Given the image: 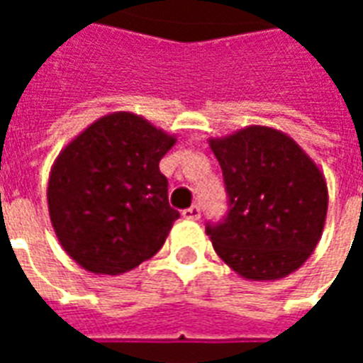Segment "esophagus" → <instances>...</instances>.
Listing matches in <instances>:
<instances>
[{"mask_svg":"<svg viewBox=\"0 0 363 363\" xmlns=\"http://www.w3.org/2000/svg\"><path fill=\"white\" fill-rule=\"evenodd\" d=\"M182 218H184V220H192V221L200 220V208H198V206H190V208H186V210H182Z\"/></svg>","mask_w":363,"mask_h":363,"instance_id":"obj_1","label":"esophagus"}]
</instances>
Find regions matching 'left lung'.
<instances>
[{
	"mask_svg": "<svg viewBox=\"0 0 363 363\" xmlns=\"http://www.w3.org/2000/svg\"><path fill=\"white\" fill-rule=\"evenodd\" d=\"M229 213L206 233L231 270L252 281L296 272L319 245L327 220L325 174L303 147L272 126L251 124L210 138Z\"/></svg>",
	"mask_w": 363,
	"mask_h": 363,
	"instance_id": "8db88e82",
	"label": "left lung"
}]
</instances>
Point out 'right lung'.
Masks as SVG:
<instances>
[{"label": "right lung", "instance_id": "obj_1", "mask_svg": "<svg viewBox=\"0 0 363 363\" xmlns=\"http://www.w3.org/2000/svg\"><path fill=\"white\" fill-rule=\"evenodd\" d=\"M177 135L128 111L67 142L48 177V212L62 249L93 274L118 276L163 247L179 212L159 161Z\"/></svg>", "mask_w": 363, "mask_h": 363}]
</instances>
